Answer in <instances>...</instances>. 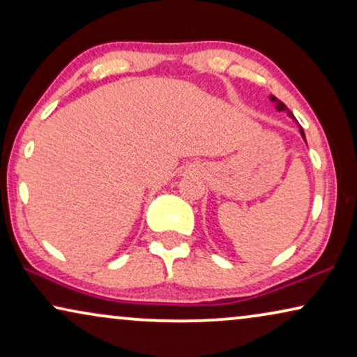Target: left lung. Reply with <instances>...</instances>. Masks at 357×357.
Returning a JSON list of instances; mask_svg holds the SVG:
<instances>
[{"instance_id":"left-lung-1","label":"left lung","mask_w":357,"mask_h":357,"mask_svg":"<svg viewBox=\"0 0 357 357\" xmlns=\"http://www.w3.org/2000/svg\"><path fill=\"white\" fill-rule=\"evenodd\" d=\"M270 99H271V102H275V104H276V110H280V112H282V110H284V112H287V115H289V116H291V119H294V115H292V114H291V112H289V110H287V107H286L284 104H282V102H281V100H278L275 96H270ZM299 131H301L302 138H304V141H305V135H304V130H302V128H301V126H299Z\"/></svg>"}]
</instances>
